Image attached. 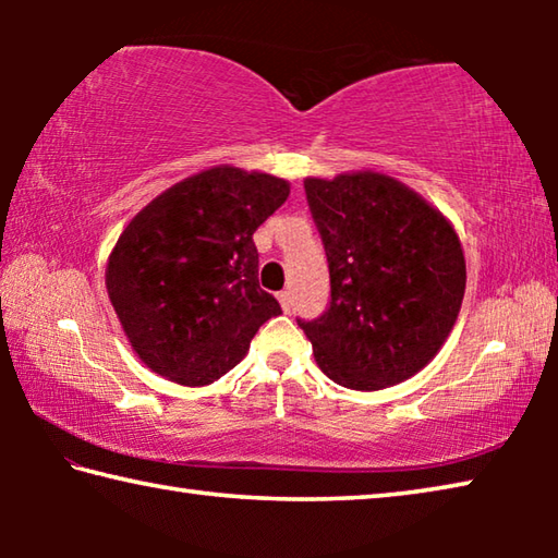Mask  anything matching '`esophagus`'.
I'll return each instance as SVG.
<instances>
[{"instance_id": "1", "label": "esophagus", "mask_w": 558, "mask_h": 558, "mask_svg": "<svg viewBox=\"0 0 558 558\" xmlns=\"http://www.w3.org/2000/svg\"><path fill=\"white\" fill-rule=\"evenodd\" d=\"M278 300H280V307L286 310V313H290V307H292V298H290V290H282V292H278Z\"/></svg>"}]
</instances>
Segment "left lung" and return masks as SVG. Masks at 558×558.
Segmentation results:
<instances>
[{"instance_id": "obj_1", "label": "left lung", "mask_w": 558, "mask_h": 558, "mask_svg": "<svg viewBox=\"0 0 558 558\" xmlns=\"http://www.w3.org/2000/svg\"><path fill=\"white\" fill-rule=\"evenodd\" d=\"M332 300L305 323L329 379L379 391L418 374L446 342L465 295V256L438 209L379 172L305 179Z\"/></svg>"}]
</instances>
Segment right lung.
Instances as JSON below:
<instances>
[{"label":"right lung","mask_w":558,"mask_h":558,"mask_svg":"<svg viewBox=\"0 0 558 558\" xmlns=\"http://www.w3.org/2000/svg\"><path fill=\"white\" fill-rule=\"evenodd\" d=\"M288 194L286 179L221 165L169 186L125 226L106 288L132 349L155 374L214 384L282 313L258 286L253 233Z\"/></svg>","instance_id":"right-lung-1"}]
</instances>
